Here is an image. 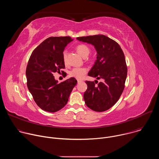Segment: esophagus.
Instances as JSON below:
<instances>
[{
	"instance_id": "obj_1",
	"label": "esophagus",
	"mask_w": 159,
	"mask_h": 159,
	"mask_svg": "<svg viewBox=\"0 0 159 159\" xmlns=\"http://www.w3.org/2000/svg\"><path fill=\"white\" fill-rule=\"evenodd\" d=\"M82 80H77V82H78V84H79V83H80V82H82Z\"/></svg>"
}]
</instances>
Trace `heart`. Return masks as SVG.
<instances>
[{"mask_svg":"<svg viewBox=\"0 0 159 159\" xmlns=\"http://www.w3.org/2000/svg\"><path fill=\"white\" fill-rule=\"evenodd\" d=\"M76 50L78 52V53L82 56L83 58H86L90 53V49L89 48L86 46L85 44H79L76 47ZM63 60L64 63H66V58H67V52L66 51H64L63 52ZM87 72V69L85 68H74L70 72V75L72 77H74L78 79H82L85 74Z\"/></svg>","mask_w":159,"mask_h":159,"instance_id":"obj_1","label":"heart"}]
</instances>
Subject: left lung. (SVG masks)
I'll list each match as a JSON object with an SVG mask.
<instances>
[{
	"label": "left lung",
	"mask_w": 159,
	"mask_h": 159,
	"mask_svg": "<svg viewBox=\"0 0 159 159\" xmlns=\"http://www.w3.org/2000/svg\"><path fill=\"white\" fill-rule=\"evenodd\" d=\"M79 41L90 44L97 52V60L88 75L102 82L85 81L87 89L84 99L88 107L97 112L105 111L114 106L125 88L127 66L124 53L115 41L102 34L78 37Z\"/></svg>",
	"instance_id": "obj_1"
}]
</instances>
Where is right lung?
Here are the masks:
<instances>
[{"instance_id": "1", "label": "right lung", "mask_w": 159, "mask_h": 159, "mask_svg": "<svg viewBox=\"0 0 159 159\" xmlns=\"http://www.w3.org/2000/svg\"><path fill=\"white\" fill-rule=\"evenodd\" d=\"M73 41L69 36L50 37L33 52L26 71L27 85L36 104L43 110L55 112L63 108L77 81L71 77L58 84L53 73L65 68L63 52Z\"/></svg>"}]
</instances>
